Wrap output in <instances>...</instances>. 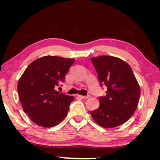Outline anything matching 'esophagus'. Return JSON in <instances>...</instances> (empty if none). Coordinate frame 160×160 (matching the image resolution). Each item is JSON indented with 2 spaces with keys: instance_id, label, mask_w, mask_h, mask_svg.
Instances as JSON below:
<instances>
[{
  "instance_id": "esophagus-1",
  "label": "esophagus",
  "mask_w": 160,
  "mask_h": 160,
  "mask_svg": "<svg viewBox=\"0 0 160 160\" xmlns=\"http://www.w3.org/2000/svg\"><path fill=\"white\" fill-rule=\"evenodd\" d=\"M78 98H80L82 99H87L89 98V97H90V95H78Z\"/></svg>"
}]
</instances>
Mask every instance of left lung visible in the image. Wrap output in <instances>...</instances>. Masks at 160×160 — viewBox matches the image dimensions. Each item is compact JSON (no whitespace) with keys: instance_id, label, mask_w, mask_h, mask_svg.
Returning <instances> with one entry per match:
<instances>
[{"instance_id":"obj_1","label":"left lung","mask_w":160,"mask_h":160,"mask_svg":"<svg viewBox=\"0 0 160 160\" xmlns=\"http://www.w3.org/2000/svg\"><path fill=\"white\" fill-rule=\"evenodd\" d=\"M101 86L108 89L105 96L99 97L100 106L90 111L99 126L113 128L123 124L136 110L141 90L131 67L117 57L102 56L91 58Z\"/></svg>"}]
</instances>
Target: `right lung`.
Masks as SVG:
<instances>
[{
    "label": "right lung",
    "instance_id": "1",
    "mask_svg": "<svg viewBox=\"0 0 160 160\" xmlns=\"http://www.w3.org/2000/svg\"><path fill=\"white\" fill-rule=\"evenodd\" d=\"M74 58L47 56L32 62L18 82V93L23 111L34 123L53 127L68 112L74 97L56 90L74 62Z\"/></svg>",
    "mask_w": 160,
    "mask_h": 160
}]
</instances>
